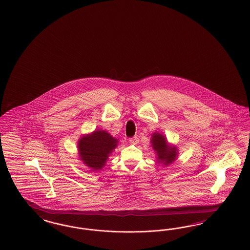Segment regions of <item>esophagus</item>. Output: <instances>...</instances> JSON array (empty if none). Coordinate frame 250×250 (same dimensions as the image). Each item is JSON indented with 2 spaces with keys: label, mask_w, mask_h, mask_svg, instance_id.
<instances>
[{
  "label": "esophagus",
  "mask_w": 250,
  "mask_h": 250,
  "mask_svg": "<svg viewBox=\"0 0 250 250\" xmlns=\"http://www.w3.org/2000/svg\"><path fill=\"white\" fill-rule=\"evenodd\" d=\"M129 141V144H131V145H137V144H139V138L137 137L130 138Z\"/></svg>",
  "instance_id": "esophagus-1"
}]
</instances>
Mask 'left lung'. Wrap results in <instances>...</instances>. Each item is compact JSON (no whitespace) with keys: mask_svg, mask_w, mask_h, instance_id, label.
Masks as SVG:
<instances>
[{"mask_svg":"<svg viewBox=\"0 0 250 250\" xmlns=\"http://www.w3.org/2000/svg\"><path fill=\"white\" fill-rule=\"evenodd\" d=\"M153 151L155 153L156 163L164 167H168L177 159L178 150L176 145H171L167 137L161 132L154 131L150 141Z\"/></svg>","mask_w":250,"mask_h":250,"instance_id":"1","label":"left lung"}]
</instances>
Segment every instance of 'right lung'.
Returning <instances> with one entry per match:
<instances>
[{"label": "right lung", "instance_id": "1", "mask_svg": "<svg viewBox=\"0 0 250 250\" xmlns=\"http://www.w3.org/2000/svg\"><path fill=\"white\" fill-rule=\"evenodd\" d=\"M119 140L104 129L82 135L78 143V154L81 161L93 171L103 169Z\"/></svg>", "mask_w": 250, "mask_h": 250}]
</instances>
